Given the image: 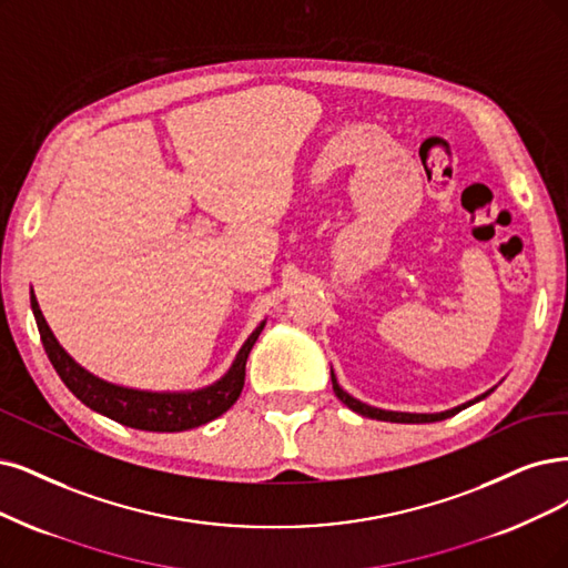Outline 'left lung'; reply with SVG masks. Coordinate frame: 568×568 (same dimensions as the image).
<instances>
[{
  "instance_id": "obj_1",
  "label": "left lung",
  "mask_w": 568,
  "mask_h": 568,
  "mask_svg": "<svg viewBox=\"0 0 568 568\" xmlns=\"http://www.w3.org/2000/svg\"><path fill=\"white\" fill-rule=\"evenodd\" d=\"M332 388H334V393H337V397H339V400H342L348 409L358 412V414H363V416H367V418H376V422H390V424H433V422H443V418H449V416L458 414L460 409H466V407H470V405H475V403H479V400H485V397L494 390V388H491V390H487V393H481V395L475 397V400L464 403V405H458V407L447 409V412H437V414H409V412H386V409L369 407V405H365V403H361V400H355L353 395H348V393L339 386V382H337V376H334V372H332Z\"/></svg>"
}]
</instances>
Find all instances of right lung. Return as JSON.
Returning <instances> with one entry per match:
<instances>
[{
	"mask_svg": "<svg viewBox=\"0 0 568 568\" xmlns=\"http://www.w3.org/2000/svg\"><path fill=\"white\" fill-rule=\"evenodd\" d=\"M30 304L34 321L39 327L41 344L49 355L51 365L55 367L58 376L62 379L79 400L91 407L93 412L112 418V422L150 430V433H180L189 428H199L213 418L222 416L231 405L239 400V395L245 384V363L247 355L255 346L260 332L264 329V323L250 334L247 342L241 346L234 365L213 386H205L201 390H186V393H152V390H138L125 388L100 379V376L83 369L79 363L72 361V355L58 344L53 332L41 316V308L37 304L34 292H30Z\"/></svg>",
	"mask_w": 568,
	"mask_h": 568,
	"instance_id": "right-lung-1",
	"label": "right lung"
}]
</instances>
